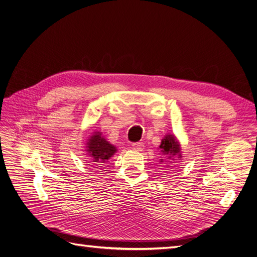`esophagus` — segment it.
I'll use <instances>...</instances> for the list:
<instances>
[{
    "mask_svg": "<svg viewBox=\"0 0 257 257\" xmlns=\"http://www.w3.org/2000/svg\"><path fill=\"white\" fill-rule=\"evenodd\" d=\"M132 148H134V149L137 150V151H142V150L144 149V144L142 143V142H139V143L132 144Z\"/></svg>",
    "mask_w": 257,
    "mask_h": 257,
    "instance_id": "1",
    "label": "esophagus"
}]
</instances>
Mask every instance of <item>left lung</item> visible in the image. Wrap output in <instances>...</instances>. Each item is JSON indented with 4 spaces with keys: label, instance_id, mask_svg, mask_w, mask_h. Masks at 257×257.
I'll use <instances>...</instances> for the list:
<instances>
[{
    "label": "left lung",
    "instance_id": "1",
    "mask_svg": "<svg viewBox=\"0 0 257 257\" xmlns=\"http://www.w3.org/2000/svg\"><path fill=\"white\" fill-rule=\"evenodd\" d=\"M159 149L161 150V154L164 158H166L167 160H165V162H172V161L175 160H181L182 158V153H181V144H180L179 140L177 139V137L175 135L172 134H167L162 141H161V145L159 146ZM161 162H164L163 159H161ZM169 164L166 165V167Z\"/></svg>",
    "mask_w": 257,
    "mask_h": 257
}]
</instances>
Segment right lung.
Masks as SVG:
<instances>
[{"label": "right lung", "mask_w": 257, "mask_h": 257, "mask_svg": "<svg viewBox=\"0 0 257 257\" xmlns=\"http://www.w3.org/2000/svg\"><path fill=\"white\" fill-rule=\"evenodd\" d=\"M85 145V151L94 163L107 162L117 151V148L104 139L100 131H94Z\"/></svg>", "instance_id": "1"}]
</instances>
